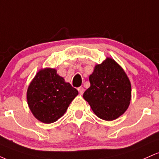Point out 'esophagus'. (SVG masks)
Returning <instances> with one entry per match:
<instances>
[{"mask_svg": "<svg viewBox=\"0 0 159 159\" xmlns=\"http://www.w3.org/2000/svg\"><path fill=\"white\" fill-rule=\"evenodd\" d=\"M78 92H79V93L80 94H83L84 93V87H78Z\"/></svg>", "mask_w": 159, "mask_h": 159, "instance_id": "34e87169", "label": "esophagus"}]
</instances>
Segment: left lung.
<instances>
[{"mask_svg": "<svg viewBox=\"0 0 159 159\" xmlns=\"http://www.w3.org/2000/svg\"><path fill=\"white\" fill-rule=\"evenodd\" d=\"M89 80L90 87L83 97L98 117L111 121L125 113L130 104L132 87L125 71L114 59L107 57L96 65Z\"/></svg>", "mask_w": 159, "mask_h": 159, "instance_id": "1", "label": "left lung"}]
</instances>
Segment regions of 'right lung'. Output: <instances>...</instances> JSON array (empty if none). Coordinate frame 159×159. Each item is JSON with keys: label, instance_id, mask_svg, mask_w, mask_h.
<instances>
[{"label": "right lung", "instance_id": "right-lung-1", "mask_svg": "<svg viewBox=\"0 0 159 159\" xmlns=\"http://www.w3.org/2000/svg\"><path fill=\"white\" fill-rule=\"evenodd\" d=\"M78 94L64 78L52 68L41 69L30 82L27 100L34 116L44 123H52L65 114Z\"/></svg>", "mask_w": 159, "mask_h": 159}]
</instances>
